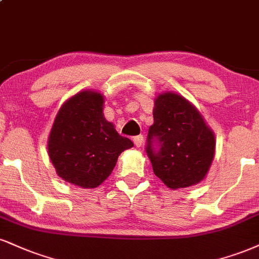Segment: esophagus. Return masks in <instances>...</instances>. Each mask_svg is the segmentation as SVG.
Listing matches in <instances>:
<instances>
[{
  "label": "esophagus",
  "mask_w": 259,
  "mask_h": 259,
  "mask_svg": "<svg viewBox=\"0 0 259 259\" xmlns=\"http://www.w3.org/2000/svg\"><path fill=\"white\" fill-rule=\"evenodd\" d=\"M133 141H134V143H135L136 147H141L142 143H143V136L142 135L135 136V138L133 139Z\"/></svg>",
  "instance_id": "34e87169"
}]
</instances>
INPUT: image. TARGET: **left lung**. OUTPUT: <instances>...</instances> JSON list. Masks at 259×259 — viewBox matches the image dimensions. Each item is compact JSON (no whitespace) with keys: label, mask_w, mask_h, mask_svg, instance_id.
I'll use <instances>...</instances> for the list:
<instances>
[{"label":"left lung","mask_w":259,"mask_h":259,"mask_svg":"<svg viewBox=\"0 0 259 259\" xmlns=\"http://www.w3.org/2000/svg\"><path fill=\"white\" fill-rule=\"evenodd\" d=\"M146 152L154 175L171 189L198 185L214 157V134L188 100L175 93L157 96Z\"/></svg>","instance_id":"left-lung-1"}]
</instances>
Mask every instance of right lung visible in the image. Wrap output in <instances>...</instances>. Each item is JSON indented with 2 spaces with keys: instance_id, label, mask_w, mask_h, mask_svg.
<instances>
[{
  "instance_id": "add662e5",
  "label": "right lung",
  "mask_w": 259,
  "mask_h": 259,
  "mask_svg": "<svg viewBox=\"0 0 259 259\" xmlns=\"http://www.w3.org/2000/svg\"><path fill=\"white\" fill-rule=\"evenodd\" d=\"M104 96L84 90L59 110L48 139L57 174L71 185L95 188L111 175L119 154L134 143L104 117Z\"/></svg>"
}]
</instances>
